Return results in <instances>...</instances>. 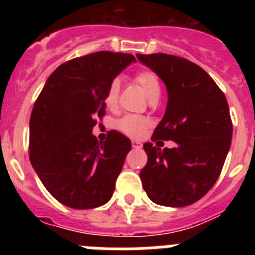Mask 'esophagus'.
<instances>
[{
    "mask_svg": "<svg viewBox=\"0 0 255 255\" xmlns=\"http://www.w3.org/2000/svg\"><path fill=\"white\" fill-rule=\"evenodd\" d=\"M131 145H132V148H134V149H140V148L143 147V144H141L140 141H136V140H132Z\"/></svg>",
    "mask_w": 255,
    "mask_h": 255,
    "instance_id": "esophagus-1",
    "label": "esophagus"
}]
</instances>
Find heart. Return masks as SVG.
I'll list each match as a JSON object with an SVG mask.
<instances>
[{"instance_id": "b5f03b06", "label": "heart", "mask_w": 255, "mask_h": 255, "mask_svg": "<svg viewBox=\"0 0 255 255\" xmlns=\"http://www.w3.org/2000/svg\"><path fill=\"white\" fill-rule=\"evenodd\" d=\"M134 82L141 88V91L150 101L157 100L161 94V84H159L158 76L150 70H141V71L135 74ZM119 96H120V82L115 79L110 84L107 93H106V107L110 108V110L116 107ZM149 125L150 121L147 117L139 116V115H126L116 123L117 129L128 136H131V138H140L144 131L149 128Z\"/></svg>"}]
</instances>
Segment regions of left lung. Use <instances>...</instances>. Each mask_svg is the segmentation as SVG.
Returning <instances> with one entry per match:
<instances>
[{
    "mask_svg": "<svg viewBox=\"0 0 255 255\" xmlns=\"http://www.w3.org/2000/svg\"><path fill=\"white\" fill-rule=\"evenodd\" d=\"M166 84L167 108L152 141L172 140L163 150L145 143L148 155L140 171L152 202L166 207L195 203L220 176L233 138V121L224 92L197 64L167 53L140 55Z\"/></svg>",
    "mask_w": 255,
    "mask_h": 255,
    "instance_id": "1",
    "label": "left lung"
}]
</instances>
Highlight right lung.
Listing matches in <instances>:
<instances>
[{"label": "right lung", "mask_w": 255, "mask_h": 255, "mask_svg": "<svg viewBox=\"0 0 255 255\" xmlns=\"http://www.w3.org/2000/svg\"><path fill=\"white\" fill-rule=\"evenodd\" d=\"M131 62L130 53L110 51L66 61L35 101L29 158L52 197L70 208H96L114 194L131 143L115 130L98 141L92 130L106 114L108 87Z\"/></svg>", "instance_id": "1"}]
</instances>
